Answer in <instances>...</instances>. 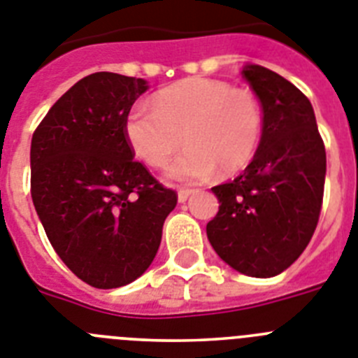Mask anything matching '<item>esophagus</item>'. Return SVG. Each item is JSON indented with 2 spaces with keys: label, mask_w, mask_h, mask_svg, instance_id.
<instances>
[{
  "label": "esophagus",
  "mask_w": 358,
  "mask_h": 358,
  "mask_svg": "<svg viewBox=\"0 0 358 358\" xmlns=\"http://www.w3.org/2000/svg\"><path fill=\"white\" fill-rule=\"evenodd\" d=\"M192 192H194V191H191V189H180V191H178V201H180V203L187 201Z\"/></svg>",
  "instance_id": "obj_1"
}]
</instances>
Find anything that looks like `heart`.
<instances>
[{
	"label": "heart",
	"instance_id": "1",
	"mask_svg": "<svg viewBox=\"0 0 358 358\" xmlns=\"http://www.w3.org/2000/svg\"><path fill=\"white\" fill-rule=\"evenodd\" d=\"M183 144L187 149L167 169L178 183H200L214 173L234 176L254 160L263 136V110L248 90L225 80L191 77L160 90L153 110L133 108L124 136L133 153L164 167Z\"/></svg>",
	"mask_w": 358,
	"mask_h": 358
}]
</instances>
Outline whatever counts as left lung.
Masks as SVG:
<instances>
[{
	"label": "left lung",
	"mask_w": 358,
	"mask_h": 358,
	"mask_svg": "<svg viewBox=\"0 0 358 358\" xmlns=\"http://www.w3.org/2000/svg\"><path fill=\"white\" fill-rule=\"evenodd\" d=\"M241 76L263 108V136L243 175L213 187L220 210L207 223V238L239 273L273 278L303 254L315 231L326 151L301 90L259 64H245Z\"/></svg>",
	"instance_id": "obj_1"
}]
</instances>
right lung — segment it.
Here are the masks:
<instances>
[{
    "label": "right lung",
    "mask_w": 358,
    "mask_h": 358,
    "mask_svg": "<svg viewBox=\"0 0 358 358\" xmlns=\"http://www.w3.org/2000/svg\"><path fill=\"white\" fill-rule=\"evenodd\" d=\"M148 80L97 71L59 99L30 145L32 201L50 243L77 278L119 288L153 263L176 192L162 187L124 136Z\"/></svg>",
    "instance_id": "add662e5"
}]
</instances>
